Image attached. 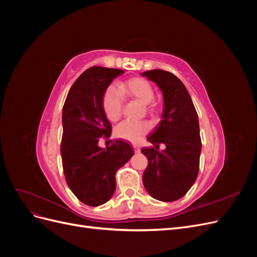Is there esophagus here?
I'll return each mask as SVG.
<instances>
[{
	"instance_id": "34e87169",
	"label": "esophagus",
	"mask_w": 257,
	"mask_h": 257,
	"mask_svg": "<svg viewBox=\"0 0 257 257\" xmlns=\"http://www.w3.org/2000/svg\"><path fill=\"white\" fill-rule=\"evenodd\" d=\"M133 149H134V151H135L136 153L141 152V147H139V146L136 145V144H133Z\"/></svg>"
}]
</instances>
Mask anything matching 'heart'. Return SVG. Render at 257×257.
<instances>
[{
  "label": "heart",
  "mask_w": 257,
  "mask_h": 257,
  "mask_svg": "<svg viewBox=\"0 0 257 257\" xmlns=\"http://www.w3.org/2000/svg\"><path fill=\"white\" fill-rule=\"evenodd\" d=\"M119 89L113 85L108 88L103 97V109L107 119L115 122L120 119L123 108V97L134 98L145 105L148 111L155 110L154 89L152 84L144 78H131L119 83ZM150 126L147 122L123 121L116 125L114 134L116 137L136 143L141 139Z\"/></svg>",
  "instance_id": "obj_1"
}]
</instances>
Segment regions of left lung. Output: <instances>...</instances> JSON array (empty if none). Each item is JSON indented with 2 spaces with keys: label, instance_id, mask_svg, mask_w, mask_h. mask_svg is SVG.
Wrapping results in <instances>:
<instances>
[{
  "label": "left lung",
  "instance_id": "1",
  "mask_svg": "<svg viewBox=\"0 0 257 257\" xmlns=\"http://www.w3.org/2000/svg\"><path fill=\"white\" fill-rule=\"evenodd\" d=\"M142 76L157 83L164 99L161 121L147 137L154 147L142 149L148 159L144 186L153 198L174 201L188 193L198 175V115L185 85L174 74L152 69ZM160 143L166 145L164 151H158Z\"/></svg>",
  "mask_w": 257,
  "mask_h": 257
}]
</instances>
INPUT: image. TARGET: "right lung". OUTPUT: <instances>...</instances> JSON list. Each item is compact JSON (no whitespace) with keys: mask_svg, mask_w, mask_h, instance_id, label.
<instances>
[{"mask_svg":"<svg viewBox=\"0 0 257 257\" xmlns=\"http://www.w3.org/2000/svg\"><path fill=\"white\" fill-rule=\"evenodd\" d=\"M123 69L93 66L72 85L62 110V164L67 185L83 204L96 207L111 198L115 173L133 157L132 146L118 139L100 148L99 139L109 138L111 124L103 109V97Z\"/></svg>","mask_w":257,"mask_h":257,"instance_id":"right-lung-1","label":"right lung"}]
</instances>
